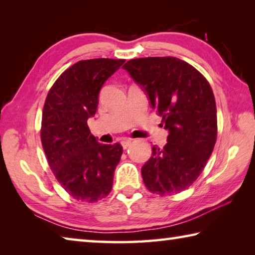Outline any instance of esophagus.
I'll return each mask as SVG.
<instances>
[{
	"label": "esophagus",
	"mask_w": 255,
	"mask_h": 255,
	"mask_svg": "<svg viewBox=\"0 0 255 255\" xmlns=\"http://www.w3.org/2000/svg\"><path fill=\"white\" fill-rule=\"evenodd\" d=\"M130 144H131V140L130 139H124V140H122V146L124 147V149L128 148L129 146H130Z\"/></svg>",
	"instance_id": "34e87169"
}]
</instances>
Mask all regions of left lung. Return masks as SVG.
Masks as SVG:
<instances>
[{"label": "left lung", "mask_w": 255, "mask_h": 255, "mask_svg": "<svg viewBox=\"0 0 255 255\" xmlns=\"http://www.w3.org/2000/svg\"><path fill=\"white\" fill-rule=\"evenodd\" d=\"M143 89L169 131L163 148L152 147L141 167L150 192L173 195L188 189L204 170L217 138V109L202 74L176 57L130 59L123 66Z\"/></svg>", "instance_id": "1"}]
</instances>
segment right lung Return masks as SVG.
Instances as JSON below:
<instances>
[{
	"label": "right lung",
	"instance_id": "right-lung-1",
	"mask_svg": "<svg viewBox=\"0 0 255 255\" xmlns=\"http://www.w3.org/2000/svg\"><path fill=\"white\" fill-rule=\"evenodd\" d=\"M125 59L80 60L63 73L47 94L41 143L50 169L75 198L96 202L109 195L123 154L119 143L100 144L88 126L97 112L102 85Z\"/></svg>",
	"mask_w": 255,
	"mask_h": 255
}]
</instances>
